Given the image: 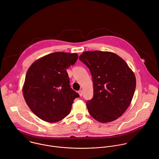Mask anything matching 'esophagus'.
<instances>
[{
  "label": "esophagus",
  "mask_w": 159,
  "mask_h": 159,
  "mask_svg": "<svg viewBox=\"0 0 159 159\" xmlns=\"http://www.w3.org/2000/svg\"><path fill=\"white\" fill-rule=\"evenodd\" d=\"M78 94H79V95H80V96H83V91H82V90H80V91H78Z\"/></svg>",
  "instance_id": "esophagus-1"
}]
</instances>
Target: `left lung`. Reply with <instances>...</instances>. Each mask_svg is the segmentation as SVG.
Segmentation results:
<instances>
[{"mask_svg": "<svg viewBox=\"0 0 159 159\" xmlns=\"http://www.w3.org/2000/svg\"><path fill=\"white\" fill-rule=\"evenodd\" d=\"M79 59L93 77L94 96L86 103L89 113L100 122L116 120L133 98L136 86L134 72L121 57L110 52H84Z\"/></svg>", "mask_w": 159, "mask_h": 159, "instance_id": "obj_1", "label": "left lung"}]
</instances>
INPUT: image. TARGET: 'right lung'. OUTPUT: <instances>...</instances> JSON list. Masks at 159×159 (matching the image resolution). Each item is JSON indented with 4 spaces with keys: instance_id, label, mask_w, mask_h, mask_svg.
<instances>
[{
    "instance_id": "right-lung-1",
    "label": "right lung",
    "mask_w": 159,
    "mask_h": 159,
    "mask_svg": "<svg viewBox=\"0 0 159 159\" xmlns=\"http://www.w3.org/2000/svg\"><path fill=\"white\" fill-rule=\"evenodd\" d=\"M77 53L55 52L34 61L27 70L23 96L40 119L57 122L67 116L79 94L70 88L66 69L78 60Z\"/></svg>"
}]
</instances>
